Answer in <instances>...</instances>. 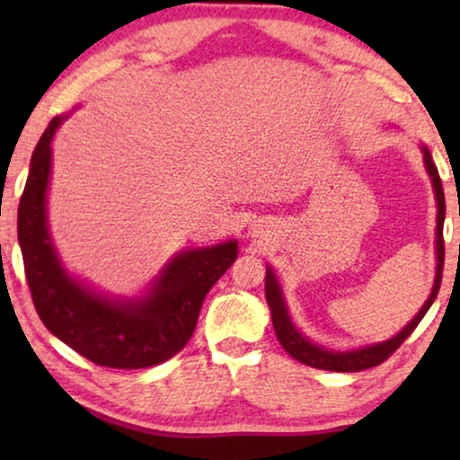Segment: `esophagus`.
Listing matches in <instances>:
<instances>
[{
  "label": "esophagus",
  "mask_w": 460,
  "mask_h": 460,
  "mask_svg": "<svg viewBox=\"0 0 460 460\" xmlns=\"http://www.w3.org/2000/svg\"><path fill=\"white\" fill-rule=\"evenodd\" d=\"M253 232H257V230H255V228H253Z\"/></svg>",
  "instance_id": "obj_1"
}]
</instances>
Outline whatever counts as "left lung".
I'll list each match as a JSON object with an SVG mask.
<instances>
[{
	"label": "left lung",
	"mask_w": 460,
	"mask_h": 460,
	"mask_svg": "<svg viewBox=\"0 0 460 460\" xmlns=\"http://www.w3.org/2000/svg\"><path fill=\"white\" fill-rule=\"evenodd\" d=\"M420 153H423V163L427 169V175H429L431 186H433V194H436V203H438V219H436V279H433V287L431 293L423 307L417 312L411 323H408L404 329H402L398 335H394L392 339L381 343H368L362 345V348L356 349H345V351H337V349H329L324 345H318L307 339L304 332H301L297 326H295L291 314H288L287 301H285V293H282V287L279 279H276L274 270L266 266V301L270 305V314H272V324L276 331V337L282 348H285L287 354H291L295 360L307 364L312 368H320V370H335V373H358V370H367L373 367H379L381 362H385L389 356L394 354L395 349L404 343V339L417 329V324L423 320V316L429 310L433 301L438 297L439 285H442V270H444V216H446V203H444V188H442V180H439L438 167L431 159L429 148L425 144H420Z\"/></svg>",
	"instance_id": "obj_1"
}]
</instances>
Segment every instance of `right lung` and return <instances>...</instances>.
Wrapping results in <instances>:
<instances>
[{
	"label": "right lung",
	"mask_w": 460,
	"mask_h": 460,
	"mask_svg": "<svg viewBox=\"0 0 460 460\" xmlns=\"http://www.w3.org/2000/svg\"><path fill=\"white\" fill-rule=\"evenodd\" d=\"M66 117H54L31 156L18 205V244L35 310L46 329L93 364L146 368L188 343L209 288L236 261L238 241L180 251L136 297L100 293L62 263L48 226L52 140Z\"/></svg>",
	"instance_id": "obj_1"
}]
</instances>
